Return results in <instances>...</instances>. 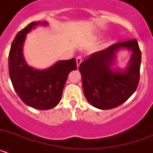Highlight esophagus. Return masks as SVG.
<instances>
[{
    "instance_id": "esophagus-1",
    "label": "esophagus",
    "mask_w": 153,
    "mask_h": 153,
    "mask_svg": "<svg viewBox=\"0 0 153 153\" xmlns=\"http://www.w3.org/2000/svg\"><path fill=\"white\" fill-rule=\"evenodd\" d=\"M76 64H77V67H79V64L82 63V60H82V56H78L77 57H76Z\"/></svg>"
}]
</instances>
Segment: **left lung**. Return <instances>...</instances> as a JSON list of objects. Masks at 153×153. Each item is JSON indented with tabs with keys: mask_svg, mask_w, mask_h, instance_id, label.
I'll list each match as a JSON object with an SVG mask.
<instances>
[{
	"mask_svg": "<svg viewBox=\"0 0 153 153\" xmlns=\"http://www.w3.org/2000/svg\"><path fill=\"white\" fill-rule=\"evenodd\" d=\"M123 48L132 52L129 63L124 71H113L116 53ZM141 56L136 39L114 44L92 53L79 67L87 101L100 109H113L125 102L139 84Z\"/></svg>",
	"mask_w": 153,
	"mask_h": 153,
	"instance_id": "1",
	"label": "left lung"
}]
</instances>
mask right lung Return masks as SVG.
Wrapping results in <instances>:
<instances>
[{
  "mask_svg": "<svg viewBox=\"0 0 153 153\" xmlns=\"http://www.w3.org/2000/svg\"><path fill=\"white\" fill-rule=\"evenodd\" d=\"M39 24L45 26L47 23L32 22L16 35L9 53L8 67L13 89L21 100L30 107L46 110L60 102L68 74L77 67L74 58L60 60L42 70L27 64L23 55L24 40L26 35Z\"/></svg>",
  "mask_w": 153,
  "mask_h": 153,
  "instance_id": "add662e5",
  "label": "right lung"
}]
</instances>
